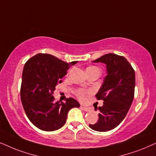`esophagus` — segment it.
<instances>
[{
	"mask_svg": "<svg viewBox=\"0 0 156 156\" xmlns=\"http://www.w3.org/2000/svg\"><path fill=\"white\" fill-rule=\"evenodd\" d=\"M80 109L83 110V111H86V112L92 111V108H90L84 107V106H80Z\"/></svg>",
	"mask_w": 156,
	"mask_h": 156,
	"instance_id": "obj_1",
	"label": "esophagus"
}]
</instances>
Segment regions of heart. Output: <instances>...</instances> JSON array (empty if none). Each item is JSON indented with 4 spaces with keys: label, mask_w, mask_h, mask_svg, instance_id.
Instances as JSON below:
<instances>
[{
    "label": "heart",
    "mask_w": 156,
    "mask_h": 156,
    "mask_svg": "<svg viewBox=\"0 0 156 156\" xmlns=\"http://www.w3.org/2000/svg\"><path fill=\"white\" fill-rule=\"evenodd\" d=\"M90 68H97L95 67H90ZM91 93V91H87L84 90H80L77 92V95L79 98L80 100H85L86 98V97Z\"/></svg>",
    "instance_id": "heart-1"
}]
</instances>
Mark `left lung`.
<instances>
[{"instance_id": "1", "label": "left lung", "mask_w": 156, "mask_h": 156, "mask_svg": "<svg viewBox=\"0 0 156 156\" xmlns=\"http://www.w3.org/2000/svg\"><path fill=\"white\" fill-rule=\"evenodd\" d=\"M93 63L105 64L107 75L96 94L97 99L104 101L103 106L98 107V120L89 127L99 132L108 131L123 121L132 104L135 71L126 58L114 53L105 54Z\"/></svg>"}]
</instances>
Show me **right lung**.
I'll use <instances>...</instances> for the list:
<instances>
[{
  "instance_id": "add662e5",
  "label": "right lung",
  "mask_w": 156,
  "mask_h": 156,
  "mask_svg": "<svg viewBox=\"0 0 156 156\" xmlns=\"http://www.w3.org/2000/svg\"><path fill=\"white\" fill-rule=\"evenodd\" d=\"M78 61L68 63L45 53H38L25 64L22 74L20 98L28 119L35 126L45 131H53L66 123L68 111L80 104L72 98L66 102H54L55 86Z\"/></svg>"
}]
</instances>
